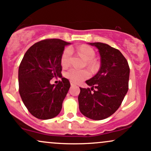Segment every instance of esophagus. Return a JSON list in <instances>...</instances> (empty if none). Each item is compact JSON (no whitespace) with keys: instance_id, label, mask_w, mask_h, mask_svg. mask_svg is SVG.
<instances>
[{"instance_id":"34e87169","label":"esophagus","mask_w":151,"mask_h":151,"mask_svg":"<svg viewBox=\"0 0 151 151\" xmlns=\"http://www.w3.org/2000/svg\"><path fill=\"white\" fill-rule=\"evenodd\" d=\"M70 84H71V86H76V84H74V82H72V81H71Z\"/></svg>"}]
</instances>
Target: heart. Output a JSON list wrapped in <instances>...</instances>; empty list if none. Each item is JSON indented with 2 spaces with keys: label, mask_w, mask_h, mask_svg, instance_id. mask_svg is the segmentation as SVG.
<instances>
[{
  "label": "heart",
  "mask_w": 151,
  "mask_h": 151,
  "mask_svg": "<svg viewBox=\"0 0 151 151\" xmlns=\"http://www.w3.org/2000/svg\"><path fill=\"white\" fill-rule=\"evenodd\" d=\"M77 51L81 57H83L87 61H89V63L95 57L94 50L89 46L81 45L78 47ZM72 56V50L70 47H67L64 50L61 56V64L63 67H66L70 65ZM89 76L90 72L88 70H79L75 68H71L65 73V77L74 83L81 82L84 79H87Z\"/></svg>",
  "instance_id": "b5f03b06"
}]
</instances>
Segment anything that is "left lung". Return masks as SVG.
<instances>
[{"instance_id": "1", "label": "left lung", "mask_w": 151, "mask_h": 151, "mask_svg": "<svg viewBox=\"0 0 151 151\" xmlns=\"http://www.w3.org/2000/svg\"><path fill=\"white\" fill-rule=\"evenodd\" d=\"M99 50L101 67L86 81L91 88H80L78 96L81 113L93 120H102L119 108L129 90L130 68L119 50L101 42L89 43Z\"/></svg>"}]
</instances>
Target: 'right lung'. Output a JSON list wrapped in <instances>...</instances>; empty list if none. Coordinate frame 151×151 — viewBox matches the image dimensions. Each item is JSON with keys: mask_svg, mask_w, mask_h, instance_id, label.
Segmentation results:
<instances>
[{"mask_svg": "<svg viewBox=\"0 0 151 151\" xmlns=\"http://www.w3.org/2000/svg\"><path fill=\"white\" fill-rule=\"evenodd\" d=\"M70 43L60 39H46L35 43L27 50L18 70L19 93L29 112L46 120L60 114L62 102L70 87V81L62 77L61 56ZM62 80L56 86L52 78Z\"/></svg>", "mask_w": 151, "mask_h": 151, "instance_id": "1", "label": "right lung"}]
</instances>
